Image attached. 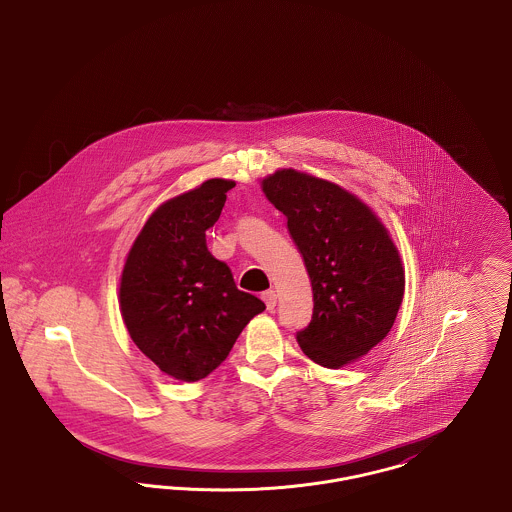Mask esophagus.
<instances>
[{"instance_id": "esophagus-1", "label": "esophagus", "mask_w": 512, "mask_h": 512, "mask_svg": "<svg viewBox=\"0 0 512 512\" xmlns=\"http://www.w3.org/2000/svg\"><path fill=\"white\" fill-rule=\"evenodd\" d=\"M263 301L267 303V309L268 311H272L274 307H276V292L274 290H267V292H263Z\"/></svg>"}]
</instances>
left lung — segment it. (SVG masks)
<instances>
[{"label":"left lung","instance_id":"obj_1","mask_svg":"<svg viewBox=\"0 0 512 512\" xmlns=\"http://www.w3.org/2000/svg\"><path fill=\"white\" fill-rule=\"evenodd\" d=\"M263 192L286 215L313 286V317L297 332L299 347L326 368L363 357L388 336L405 292L386 228L355 195L303 172H274Z\"/></svg>","mask_w":512,"mask_h":512}]
</instances>
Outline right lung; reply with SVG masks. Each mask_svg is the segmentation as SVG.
I'll use <instances>...</instances> for the list:
<instances>
[{"label":"right lung","mask_w":512,"mask_h":512,"mask_svg":"<svg viewBox=\"0 0 512 512\" xmlns=\"http://www.w3.org/2000/svg\"><path fill=\"white\" fill-rule=\"evenodd\" d=\"M232 180L213 178L163 203L122 270L121 311L138 349L182 382L209 376L265 303L236 288L232 270L207 249Z\"/></svg>","instance_id":"obj_1"}]
</instances>
